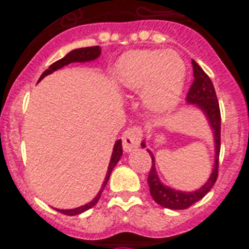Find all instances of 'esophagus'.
I'll list each match as a JSON object with an SVG mask.
<instances>
[{
    "mask_svg": "<svg viewBox=\"0 0 249 249\" xmlns=\"http://www.w3.org/2000/svg\"><path fill=\"white\" fill-rule=\"evenodd\" d=\"M143 136V130L140 126H132L123 134V148L125 152L133 151L140 146Z\"/></svg>",
    "mask_w": 249,
    "mask_h": 249,
    "instance_id": "obj_1",
    "label": "esophagus"
}]
</instances>
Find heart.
Returning <instances> with one entry per match:
<instances>
[{
    "mask_svg": "<svg viewBox=\"0 0 249 249\" xmlns=\"http://www.w3.org/2000/svg\"><path fill=\"white\" fill-rule=\"evenodd\" d=\"M123 89L144 88L143 98L155 111L172 108L181 97L186 81V64L172 50H134L121 56L113 72Z\"/></svg>",
    "mask_w": 249,
    "mask_h": 249,
    "instance_id": "heart-1",
    "label": "heart"
}]
</instances>
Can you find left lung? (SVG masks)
<instances>
[{"label":"left lung","instance_id":"left-lung-1","mask_svg":"<svg viewBox=\"0 0 249 249\" xmlns=\"http://www.w3.org/2000/svg\"><path fill=\"white\" fill-rule=\"evenodd\" d=\"M193 70H194V81L191 84L187 93V102L191 105H196L199 108L205 113L208 119L211 128L214 133V143H216V159H214V166L211 177L204 186L193 193H183L177 190L166 187L160 182L158 173L155 169V159L150 150H147L151 156L152 165L148 173L147 183L150 187V194L152 199L164 208L169 209H186L195 204L196 201L207 195L209 190L212 189L213 185L216 183L217 176H218V156H220L221 148V112L218 99H217L216 90L213 86L209 76L200 68V66L193 59ZM144 147V142L141 144Z\"/></svg>","mask_w":249,"mask_h":249}]
</instances>
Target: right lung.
Returning a JSON list of instances; mask_svg holds the SVG:
<instances>
[{
  "label": "right lung",
  "instance_id": "1",
  "mask_svg": "<svg viewBox=\"0 0 249 249\" xmlns=\"http://www.w3.org/2000/svg\"><path fill=\"white\" fill-rule=\"evenodd\" d=\"M101 55V48L99 46H90V48H81V49H75V50H72L67 54V55L62 58V59L56 60L54 63L50 66V67L46 70V71L41 75L40 80L44 79L45 76L50 75L56 70H59V68L64 67V66H67L70 63H73V62H89V60H94L97 59L98 56ZM121 155H123V144H121V140L116 141V143L113 146V151H112V156H111V160H109V165H108V170H107V174H106L105 181H103V185H102L101 190H99V193L97 194V196L94 197L93 200L88 203V204L83 205V207H79V208L75 209H56L58 212L63 213V214H67V216H76V214H80V213L85 212L88 209H90L91 207L97 204L98 200H99V197L102 195V191L107 185V182H108V178L111 176V172L115 168V165L117 164V161L120 160Z\"/></svg>",
  "mask_w": 249,
  "mask_h": 249
}]
</instances>
